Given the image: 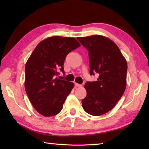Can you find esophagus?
Instances as JSON below:
<instances>
[{"mask_svg":"<svg viewBox=\"0 0 149 149\" xmlns=\"http://www.w3.org/2000/svg\"><path fill=\"white\" fill-rule=\"evenodd\" d=\"M75 86H76V87H81V86H82V85L79 84H77V83H75Z\"/></svg>","mask_w":149,"mask_h":149,"instance_id":"obj_1","label":"esophagus"}]
</instances>
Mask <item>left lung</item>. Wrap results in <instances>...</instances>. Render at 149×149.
Returning <instances> with one entry per match:
<instances>
[{
	"instance_id": "left-lung-1",
	"label": "left lung",
	"mask_w": 149,
	"mask_h": 149,
	"mask_svg": "<svg viewBox=\"0 0 149 149\" xmlns=\"http://www.w3.org/2000/svg\"><path fill=\"white\" fill-rule=\"evenodd\" d=\"M77 39L89 52L90 75H99L97 81L85 84L87 96L82 107L88 114L101 116L115 107L125 91L127 62L107 37L96 35Z\"/></svg>"
}]
</instances>
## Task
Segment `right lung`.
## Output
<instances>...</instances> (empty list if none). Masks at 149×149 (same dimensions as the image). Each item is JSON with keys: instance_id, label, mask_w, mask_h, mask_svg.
<instances>
[{"instance_id": "obj_1", "label": "right lung", "mask_w": 149, "mask_h": 149, "mask_svg": "<svg viewBox=\"0 0 149 149\" xmlns=\"http://www.w3.org/2000/svg\"><path fill=\"white\" fill-rule=\"evenodd\" d=\"M80 46L73 37H50L40 42L27 60L25 89L33 107L44 116L58 114L74 88L72 82L55 77L58 70L64 72L68 54Z\"/></svg>"}]
</instances>
